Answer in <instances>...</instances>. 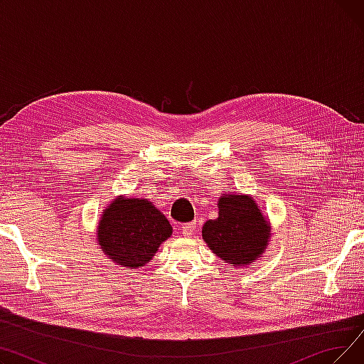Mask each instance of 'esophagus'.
I'll use <instances>...</instances> for the list:
<instances>
[{
	"label": "esophagus",
	"instance_id": "34e87169",
	"mask_svg": "<svg viewBox=\"0 0 364 364\" xmlns=\"http://www.w3.org/2000/svg\"><path fill=\"white\" fill-rule=\"evenodd\" d=\"M195 232H196V221L181 224V233H183V236L190 237V236L195 235Z\"/></svg>",
	"mask_w": 364,
	"mask_h": 364
}]
</instances>
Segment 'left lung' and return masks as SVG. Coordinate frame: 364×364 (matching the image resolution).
<instances>
[{
  "label": "left lung",
  "instance_id": "left-lung-1",
  "mask_svg": "<svg viewBox=\"0 0 364 364\" xmlns=\"http://www.w3.org/2000/svg\"><path fill=\"white\" fill-rule=\"evenodd\" d=\"M202 237L224 262L245 267L269 246L270 224L252 198L228 192L218 200V217L203 224Z\"/></svg>",
  "mask_w": 364,
  "mask_h": 364
}]
</instances>
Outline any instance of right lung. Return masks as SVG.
<instances>
[{
	"instance_id": "obj_1",
	"label": "right lung",
	"mask_w": 364,
	"mask_h": 364,
	"mask_svg": "<svg viewBox=\"0 0 364 364\" xmlns=\"http://www.w3.org/2000/svg\"><path fill=\"white\" fill-rule=\"evenodd\" d=\"M171 235L169 221L150 200L118 196L103 211L97 240L114 264L140 269Z\"/></svg>"
}]
</instances>
